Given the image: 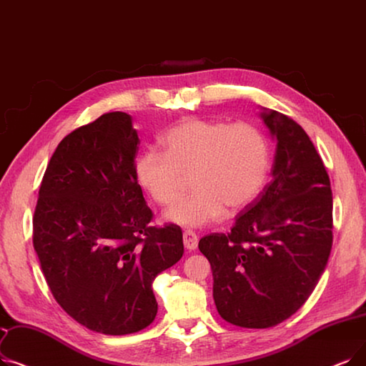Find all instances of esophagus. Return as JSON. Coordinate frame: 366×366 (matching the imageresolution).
<instances>
[{
    "label": "esophagus",
    "instance_id": "obj_1",
    "mask_svg": "<svg viewBox=\"0 0 366 366\" xmlns=\"http://www.w3.org/2000/svg\"><path fill=\"white\" fill-rule=\"evenodd\" d=\"M199 244V237L193 230H185L184 232V247L189 251H193L197 248Z\"/></svg>",
    "mask_w": 366,
    "mask_h": 366
}]
</instances>
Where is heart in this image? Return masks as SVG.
Returning <instances> with one entry per match:
<instances>
[{"label":"heart","mask_w":366,"mask_h":366,"mask_svg":"<svg viewBox=\"0 0 366 366\" xmlns=\"http://www.w3.org/2000/svg\"><path fill=\"white\" fill-rule=\"evenodd\" d=\"M164 152L140 154L134 173L158 204L177 202L192 178L194 192L167 211L166 219L185 227L218 221L257 197L269 170L266 137L249 122L187 118L163 137Z\"/></svg>","instance_id":"b5f03b06"}]
</instances>
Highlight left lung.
Here are the masks:
<instances>
[{
	"mask_svg": "<svg viewBox=\"0 0 366 366\" xmlns=\"http://www.w3.org/2000/svg\"><path fill=\"white\" fill-rule=\"evenodd\" d=\"M260 118L277 140L272 181L230 233L199 241L218 314L248 329L277 326L304 305L332 248V189L320 155L287 115L263 107Z\"/></svg>",
	"mask_w": 366,
	"mask_h": 366,
	"instance_id": "obj_1",
	"label": "left lung"
}]
</instances>
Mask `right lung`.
Wrapping results in <instances>:
<instances>
[{
	"instance_id": "add662e5",
	"label": "right lung",
	"mask_w": 366,
	"mask_h": 366,
	"mask_svg": "<svg viewBox=\"0 0 366 366\" xmlns=\"http://www.w3.org/2000/svg\"><path fill=\"white\" fill-rule=\"evenodd\" d=\"M132 117L109 112L59 142L40 185L33 244L47 285L77 323L104 335L149 326L155 277L184 254L177 224L154 227L134 173Z\"/></svg>"
}]
</instances>
